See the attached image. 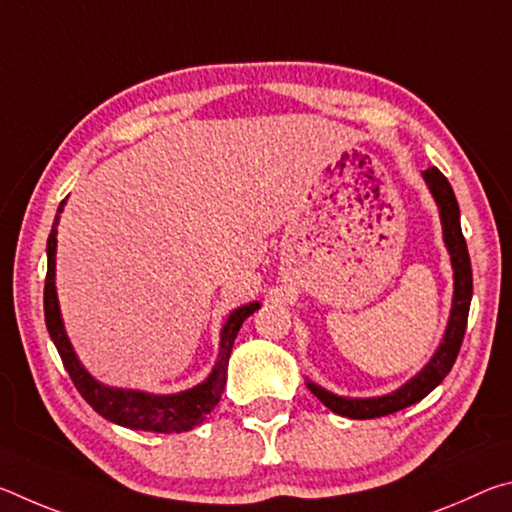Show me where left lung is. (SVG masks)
I'll return each instance as SVG.
<instances>
[{
	"label": "left lung",
	"mask_w": 512,
	"mask_h": 512,
	"mask_svg": "<svg viewBox=\"0 0 512 512\" xmlns=\"http://www.w3.org/2000/svg\"><path fill=\"white\" fill-rule=\"evenodd\" d=\"M422 178L429 187L433 201L438 205L440 225H443V241H445L449 262H452V271H454L452 311H449L443 341H440L436 352H433V357L427 361V366H424L418 375H413L406 384L397 388V391L379 395V397L336 395L307 379L309 391L314 393L329 411L339 413L343 418H352V420L381 418V415L402 411L406 406L420 402L422 397H427L433 388L447 377V372L452 370L454 361L458 357V350H461L467 314H470V300H472V266H470V255H467V244L461 230V212H458L454 189L443 173H440L436 167H431L427 171H422Z\"/></svg>",
	"instance_id": "1"
}]
</instances>
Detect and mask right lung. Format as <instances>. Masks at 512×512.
<instances>
[{
	"mask_svg": "<svg viewBox=\"0 0 512 512\" xmlns=\"http://www.w3.org/2000/svg\"><path fill=\"white\" fill-rule=\"evenodd\" d=\"M65 201L60 203L54 225H51L47 239V280H45V323L49 329L51 341H54L60 359L65 363V370L72 377L74 386L79 388L83 400L88 402L94 411L103 418L119 424V427L155 431V433H183L203 424L216 404H219L225 379H228V361L232 345L239 334L241 325L248 316H253L259 309V302H248L230 311L228 320L221 327L219 341V357L210 375L201 384H196L187 391L155 395L146 391H135V388H115L101 384L94 379L88 368L83 366L81 359L76 357L74 345L65 332L63 316H60L58 293H56V246H58V223L63 214Z\"/></svg>",
	"mask_w": 512,
	"mask_h": 512,
	"instance_id": "add662e5",
	"label": "right lung"
}]
</instances>
